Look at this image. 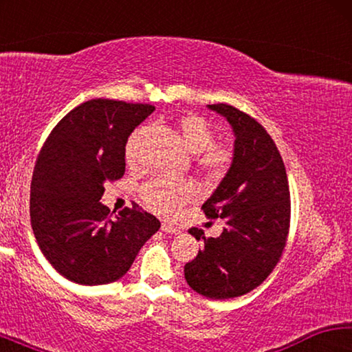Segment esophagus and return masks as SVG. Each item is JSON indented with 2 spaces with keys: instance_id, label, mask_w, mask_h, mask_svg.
<instances>
[{
  "instance_id": "obj_1",
  "label": "esophagus",
  "mask_w": 352,
  "mask_h": 352,
  "mask_svg": "<svg viewBox=\"0 0 352 352\" xmlns=\"http://www.w3.org/2000/svg\"><path fill=\"white\" fill-rule=\"evenodd\" d=\"M162 230L164 231V233H169V234H178V233H180V230H178L177 226L169 225V223H163L162 225Z\"/></svg>"
}]
</instances>
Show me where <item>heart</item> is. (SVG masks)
Wrapping results in <instances>:
<instances>
[{"instance_id": "1", "label": "heart", "mask_w": 352, "mask_h": 352, "mask_svg": "<svg viewBox=\"0 0 352 352\" xmlns=\"http://www.w3.org/2000/svg\"><path fill=\"white\" fill-rule=\"evenodd\" d=\"M178 130L188 151L195 155L194 164L208 180H220L228 172L233 155L222 146H216V133L205 118L199 115L183 116L178 121ZM147 135V129H136L126 144V160L129 164H138L140 146ZM195 189L186 180H166L152 178L141 189V197L152 210L164 214L174 212L194 199Z\"/></svg>"}]
</instances>
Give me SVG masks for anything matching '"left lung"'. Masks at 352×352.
Returning <instances> with one entry per match:
<instances>
[{"mask_svg": "<svg viewBox=\"0 0 352 352\" xmlns=\"http://www.w3.org/2000/svg\"><path fill=\"white\" fill-rule=\"evenodd\" d=\"M234 132V157L217 189L201 210L223 219L219 237L189 233L201 241L195 259L184 265L189 287L212 300L245 295L265 281L281 259L290 228L287 174L275 141L247 113L212 104Z\"/></svg>", "mask_w": 352, "mask_h": 352, "instance_id": "1", "label": "left lung"}]
</instances>
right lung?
Instances as JSON below:
<instances>
[{
    "instance_id": "right-lung-1",
    "label": "right lung",
    "mask_w": 352,
    "mask_h": 352,
    "mask_svg": "<svg viewBox=\"0 0 352 352\" xmlns=\"http://www.w3.org/2000/svg\"><path fill=\"white\" fill-rule=\"evenodd\" d=\"M153 110L148 104L87 100L41 146L31 183V225L41 253L69 281H118L160 228L157 217L136 206L110 219L99 201L104 184L126 172L130 133Z\"/></svg>"
}]
</instances>
